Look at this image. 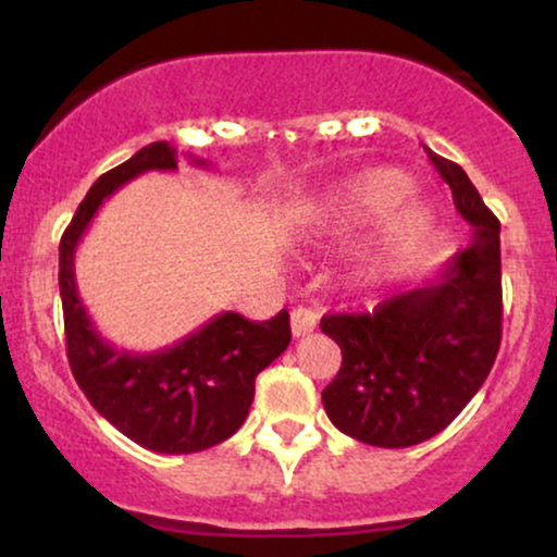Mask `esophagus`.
I'll list each match as a JSON object with an SVG mask.
<instances>
[{"label":"esophagus","instance_id":"esophagus-1","mask_svg":"<svg viewBox=\"0 0 557 557\" xmlns=\"http://www.w3.org/2000/svg\"><path fill=\"white\" fill-rule=\"evenodd\" d=\"M317 311L314 309H306V306H298V309H293L290 314V330H293V337H300V335H309V332L317 330Z\"/></svg>","mask_w":557,"mask_h":557}]
</instances>
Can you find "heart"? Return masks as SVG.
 Here are the masks:
<instances>
[{"mask_svg":"<svg viewBox=\"0 0 557 557\" xmlns=\"http://www.w3.org/2000/svg\"><path fill=\"white\" fill-rule=\"evenodd\" d=\"M411 194L413 181L398 170L363 172L324 196L306 220V227L322 238H348L387 221L380 248L367 259L363 274L369 280L389 277L424 251L434 235V214L426 203L401 206Z\"/></svg>","mask_w":557,"mask_h":557,"instance_id":"obj_1","label":"heart"}]
</instances>
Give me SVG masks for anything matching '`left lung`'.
Segmentation results:
<instances>
[{"mask_svg":"<svg viewBox=\"0 0 557 557\" xmlns=\"http://www.w3.org/2000/svg\"><path fill=\"white\" fill-rule=\"evenodd\" d=\"M430 159L471 225L469 246L424 287L382 300L372 314L322 317L343 354L322 389L324 411L343 434L376 447L443 432L484 385L500 348V222L463 168L432 151Z\"/></svg>","mask_w":557,"mask_h":557,"instance_id":"left-lung-1","label":"left lung"}]
</instances>
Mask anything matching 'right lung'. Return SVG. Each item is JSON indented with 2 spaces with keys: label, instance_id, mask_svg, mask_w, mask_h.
<instances>
[{
  "label": "right lung",
  "instance_id": "obj_1",
  "mask_svg": "<svg viewBox=\"0 0 557 557\" xmlns=\"http://www.w3.org/2000/svg\"><path fill=\"white\" fill-rule=\"evenodd\" d=\"M177 149L168 140L144 146L91 185L60 240V296L75 382L125 437L170 456L207 450L233 437L248 417L257 374L290 343L285 309L270 322L225 311L154 354L114 348L94 327L75 287V248L83 233L107 196L149 170H177Z\"/></svg>",
  "mask_w": 557,
  "mask_h": 557
}]
</instances>
